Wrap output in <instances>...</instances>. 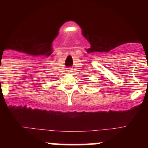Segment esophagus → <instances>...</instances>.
Returning <instances> with one entry per match:
<instances>
[{
  "label": "esophagus",
  "instance_id": "esophagus-1",
  "mask_svg": "<svg viewBox=\"0 0 148 148\" xmlns=\"http://www.w3.org/2000/svg\"><path fill=\"white\" fill-rule=\"evenodd\" d=\"M71 69H69V71H71Z\"/></svg>",
  "mask_w": 148,
  "mask_h": 148
}]
</instances>
